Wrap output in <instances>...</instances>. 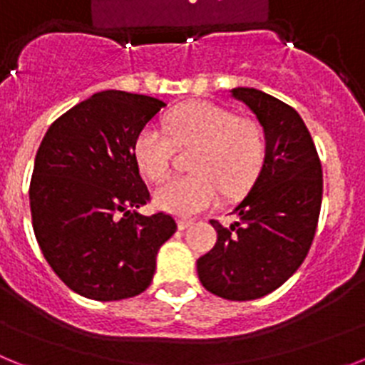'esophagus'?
Here are the masks:
<instances>
[{"label":"esophagus","instance_id":"34e87169","mask_svg":"<svg viewBox=\"0 0 365 365\" xmlns=\"http://www.w3.org/2000/svg\"><path fill=\"white\" fill-rule=\"evenodd\" d=\"M193 225V221L192 219H179V221H177V227H179V230H186V228H190Z\"/></svg>","mask_w":365,"mask_h":365}]
</instances>
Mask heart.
<instances>
[{
    "instance_id": "1",
    "label": "heart",
    "mask_w": 365,
    "mask_h": 365,
    "mask_svg": "<svg viewBox=\"0 0 365 365\" xmlns=\"http://www.w3.org/2000/svg\"><path fill=\"white\" fill-rule=\"evenodd\" d=\"M166 130L146 124L133 143L140 172L160 182L172 170L173 143L197 144L190 175L173 177L155 192L159 208L175 215H195L227 195H240L259 173L265 160V137L259 125L237 118L214 102L193 100L166 115Z\"/></svg>"
}]
</instances>
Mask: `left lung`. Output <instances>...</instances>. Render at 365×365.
I'll return each instance as SVG.
<instances>
[{
    "label": "left lung",
    "instance_id": "left-lung-1",
    "mask_svg": "<svg viewBox=\"0 0 365 365\" xmlns=\"http://www.w3.org/2000/svg\"><path fill=\"white\" fill-rule=\"evenodd\" d=\"M230 95L256 115L265 133V160L243 201L240 221H210L217 243L197 259L202 287L234 302L267 296L298 270L314 237L322 206V164L296 109L254 87Z\"/></svg>",
    "mask_w": 365,
    "mask_h": 365
}]
</instances>
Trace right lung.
<instances>
[{
  "label": "right lung",
  "mask_w": 365,
  "mask_h": 365,
  "mask_svg": "<svg viewBox=\"0 0 365 365\" xmlns=\"http://www.w3.org/2000/svg\"><path fill=\"white\" fill-rule=\"evenodd\" d=\"M164 102L100 91L53 122L32 170L31 214L43 257L71 291L96 302L150 287L157 254L175 234L172 215L138 214L150 192L135 137Z\"/></svg>",
  "instance_id": "add662e5"
}]
</instances>
